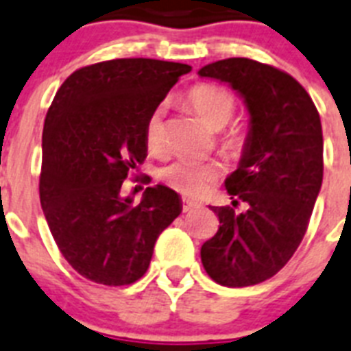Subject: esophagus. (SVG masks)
<instances>
[{
    "mask_svg": "<svg viewBox=\"0 0 351 351\" xmlns=\"http://www.w3.org/2000/svg\"><path fill=\"white\" fill-rule=\"evenodd\" d=\"M200 207V204L195 200H189V198H182V209H184V213H191V210H195Z\"/></svg>",
    "mask_w": 351,
    "mask_h": 351,
    "instance_id": "obj_1",
    "label": "esophagus"
}]
</instances>
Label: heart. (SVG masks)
<instances>
[{
	"label": "heart",
	"instance_id": "b5f03b06",
	"mask_svg": "<svg viewBox=\"0 0 351 351\" xmlns=\"http://www.w3.org/2000/svg\"><path fill=\"white\" fill-rule=\"evenodd\" d=\"M185 102L202 117V121L213 130H220L232 119L236 111L234 95L215 84H196L185 93ZM144 141L151 151H160L164 142L162 128V108H155L146 119ZM221 146L232 155H238L247 146V133L241 128H230L221 133ZM221 176L220 162L191 160L178 158L160 171V178L169 187L187 196H198L209 189L210 184Z\"/></svg>",
	"mask_w": 351,
	"mask_h": 351
}]
</instances>
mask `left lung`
I'll return each instance as SVG.
<instances>
[{"mask_svg":"<svg viewBox=\"0 0 351 351\" xmlns=\"http://www.w3.org/2000/svg\"><path fill=\"white\" fill-rule=\"evenodd\" d=\"M230 84L250 113L240 167L225 180L232 205L213 207L220 227L202 245L205 272L223 287H250L283 269L308 227L323 184V128L301 84L279 68L230 57L200 70Z\"/></svg>","mask_w":351,"mask_h":351,"instance_id":"obj_1","label":"left lung"}]
</instances>
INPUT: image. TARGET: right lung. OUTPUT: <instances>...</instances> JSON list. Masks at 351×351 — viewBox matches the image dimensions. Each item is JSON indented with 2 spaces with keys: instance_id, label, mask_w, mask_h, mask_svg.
Wrapping results in <instances>:
<instances>
[{
  "instance_id": "1",
  "label": "right lung",
  "mask_w": 351,
  "mask_h": 351,
  "mask_svg": "<svg viewBox=\"0 0 351 351\" xmlns=\"http://www.w3.org/2000/svg\"><path fill=\"white\" fill-rule=\"evenodd\" d=\"M189 64L111 59L62 82L43 128L39 198L57 247L93 283L122 287L146 274L156 238L182 213L166 185L138 204L122 196L130 169L147 155L146 119Z\"/></svg>"
}]
</instances>
